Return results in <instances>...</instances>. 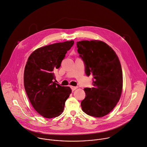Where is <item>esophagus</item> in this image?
I'll return each instance as SVG.
<instances>
[{"label":"esophagus","instance_id":"1","mask_svg":"<svg viewBox=\"0 0 147 147\" xmlns=\"http://www.w3.org/2000/svg\"><path fill=\"white\" fill-rule=\"evenodd\" d=\"M70 88H71V89L72 91H74L76 89H77V88H78L77 86H71Z\"/></svg>","mask_w":147,"mask_h":147}]
</instances>
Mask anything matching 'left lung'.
Listing matches in <instances>:
<instances>
[{
  "label": "left lung",
  "mask_w": 147,
  "mask_h": 147,
  "mask_svg": "<svg viewBox=\"0 0 147 147\" xmlns=\"http://www.w3.org/2000/svg\"><path fill=\"white\" fill-rule=\"evenodd\" d=\"M77 47L86 76L93 77V87L84 88L82 109L88 115L103 117L113 110L121 96L123 74L119 59L115 51L101 41H79Z\"/></svg>",
  "instance_id": "1"
}]
</instances>
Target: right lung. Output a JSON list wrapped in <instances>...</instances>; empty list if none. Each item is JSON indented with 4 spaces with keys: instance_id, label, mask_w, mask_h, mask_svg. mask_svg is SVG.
Returning a JSON list of instances; mask_svg holds the SVG:
<instances>
[{
    "instance_id": "right-lung-1",
    "label": "right lung",
    "mask_w": 147,
    "mask_h": 147,
    "mask_svg": "<svg viewBox=\"0 0 147 147\" xmlns=\"http://www.w3.org/2000/svg\"><path fill=\"white\" fill-rule=\"evenodd\" d=\"M74 42L71 40L40 48L28 59L24 73V88L32 106L43 117L59 116L71 92L69 87L61 86L54 81L53 71L60 67Z\"/></svg>"
}]
</instances>
